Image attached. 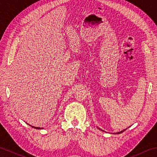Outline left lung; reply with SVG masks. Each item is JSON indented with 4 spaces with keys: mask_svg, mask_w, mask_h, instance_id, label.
<instances>
[{
    "mask_svg": "<svg viewBox=\"0 0 157 157\" xmlns=\"http://www.w3.org/2000/svg\"><path fill=\"white\" fill-rule=\"evenodd\" d=\"M99 130H100V129H99ZM126 129H125V130H122V131H121V132H117V133H115V134H120V133H121V132H124V130H126Z\"/></svg>",
    "mask_w": 157,
    "mask_h": 157,
    "instance_id": "1",
    "label": "left lung"
}]
</instances>
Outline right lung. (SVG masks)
I'll use <instances>...</instances> for the list:
<instances>
[{
  "label": "right lung",
  "mask_w": 157,
  "mask_h": 157,
  "mask_svg": "<svg viewBox=\"0 0 157 157\" xmlns=\"http://www.w3.org/2000/svg\"><path fill=\"white\" fill-rule=\"evenodd\" d=\"M32 128H36V129H42L41 128H38V127H34V126H31Z\"/></svg>",
  "instance_id": "right-lung-1"
}]
</instances>
